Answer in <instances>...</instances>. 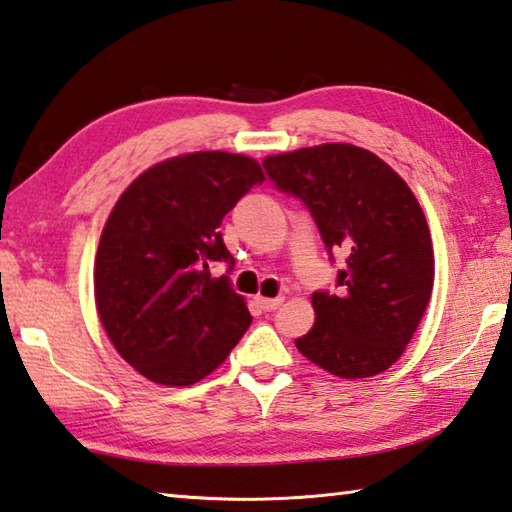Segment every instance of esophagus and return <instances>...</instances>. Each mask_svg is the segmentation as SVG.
Here are the masks:
<instances>
[{"label":"esophagus","mask_w":512,"mask_h":512,"mask_svg":"<svg viewBox=\"0 0 512 512\" xmlns=\"http://www.w3.org/2000/svg\"><path fill=\"white\" fill-rule=\"evenodd\" d=\"M284 299L282 297H257V304L262 310H266V313H270V310H275L282 306Z\"/></svg>","instance_id":"1"}]
</instances>
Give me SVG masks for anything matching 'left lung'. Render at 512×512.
I'll list each match as a JSON object with an SVG mask.
<instances>
[{"label": "left lung", "mask_w": 512, "mask_h": 512, "mask_svg": "<svg viewBox=\"0 0 512 512\" xmlns=\"http://www.w3.org/2000/svg\"><path fill=\"white\" fill-rule=\"evenodd\" d=\"M264 168L279 193L308 208L330 262L346 255L337 293H313L315 326L295 339L297 350L344 379L384 373L404 353L433 293V244L413 190L353 144L273 155Z\"/></svg>", "instance_id": "obj_1"}]
</instances>
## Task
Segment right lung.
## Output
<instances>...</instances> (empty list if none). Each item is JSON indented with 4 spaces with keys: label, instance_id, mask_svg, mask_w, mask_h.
<instances>
[{
    "label": "right lung",
    "instance_id": "1",
    "mask_svg": "<svg viewBox=\"0 0 512 512\" xmlns=\"http://www.w3.org/2000/svg\"><path fill=\"white\" fill-rule=\"evenodd\" d=\"M262 182L255 159L206 150L148 168L115 204L95 257L97 313L150 382H199L253 322L230 284L235 259L219 226ZM213 261L229 266L226 276L209 277Z\"/></svg>",
    "mask_w": 512,
    "mask_h": 512
}]
</instances>
